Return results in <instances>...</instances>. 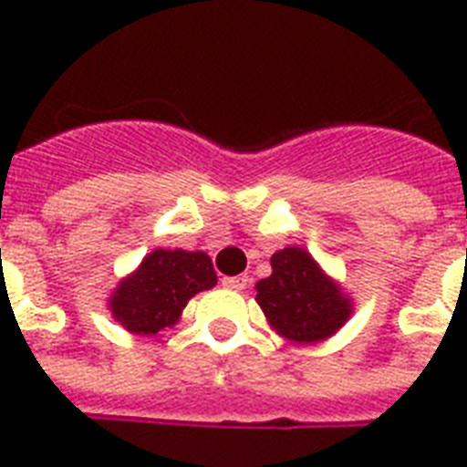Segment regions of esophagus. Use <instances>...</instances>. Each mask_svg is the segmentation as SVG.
<instances>
[{
	"label": "esophagus",
	"instance_id": "1",
	"mask_svg": "<svg viewBox=\"0 0 467 467\" xmlns=\"http://www.w3.org/2000/svg\"><path fill=\"white\" fill-rule=\"evenodd\" d=\"M222 285H224L226 290H245L247 287V275H231V278H222Z\"/></svg>",
	"mask_w": 467,
	"mask_h": 467
}]
</instances>
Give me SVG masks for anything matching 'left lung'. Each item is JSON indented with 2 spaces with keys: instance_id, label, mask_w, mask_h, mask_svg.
Wrapping results in <instances>:
<instances>
[{
  "instance_id": "8db88e82",
  "label": "left lung",
  "mask_w": 467,
  "mask_h": 467,
  "mask_svg": "<svg viewBox=\"0 0 467 467\" xmlns=\"http://www.w3.org/2000/svg\"><path fill=\"white\" fill-rule=\"evenodd\" d=\"M274 274L257 283V304L280 334L295 341L327 339L350 316V304L301 247L271 257Z\"/></svg>"
}]
</instances>
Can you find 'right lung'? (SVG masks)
<instances>
[{"label":"right lung","instance_id":"add662e5","mask_svg":"<svg viewBox=\"0 0 467 467\" xmlns=\"http://www.w3.org/2000/svg\"><path fill=\"white\" fill-rule=\"evenodd\" d=\"M217 283L205 253L154 250L111 296V313L135 334H156L177 320L187 301Z\"/></svg>","mask_w":467,"mask_h":467}]
</instances>
